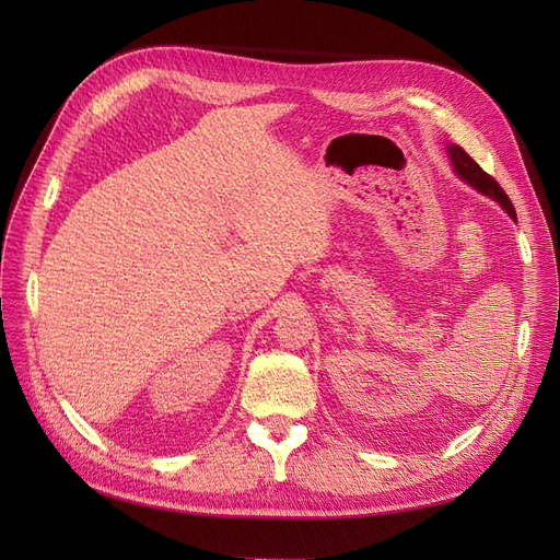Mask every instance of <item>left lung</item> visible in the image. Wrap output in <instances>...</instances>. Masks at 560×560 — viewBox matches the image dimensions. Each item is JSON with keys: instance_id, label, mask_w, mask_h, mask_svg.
Wrapping results in <instances>:
<instances>
[{"instance_id": "left-lung-1", "label": "left lung", "mask_w": 560, "mask_h": 560, "mask_svg": "<svg viewBox=\"0 0 560 560\" xmlns=\"http://www.w3.org/2000/svg\"><path fill=\"white\" fill-rule=\"evenodd\" d=\"M448 156H451V161H453V165H455V173L460 175L467 184H471L474 189H479L481 194H486V196H490V198H495L500 206L510 212V217L512 219H516V210H514V206H512V200H510V196L504 194V189L502 186L490 177L483 167L474 161L467 151L463 149V147H457V144H451L448 147Z\"/></svg>"}]
</instances>
